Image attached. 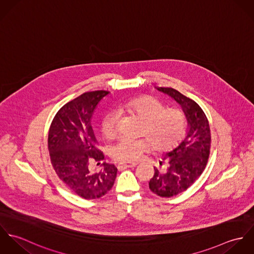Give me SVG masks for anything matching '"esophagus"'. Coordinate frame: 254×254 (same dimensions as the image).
Listing matches in <instances>:
<instances>
[{
  "label": "esophagus",
  "mask_w": 254,
  "mask_h": 254,
  "mask_svg": "<svg viewBox=\"0 0 254 254\" xmlns=\"http://www.w3.org/2000/svg\"><path fill=\"white\" fill-rule=\"evenodd\" d=\"M137 163H119V165L117 166L119 170L125 169V168H132L134 166H136Z\"/></svg>",
  "instance_id": "esophagus-1"
}]
</instances>
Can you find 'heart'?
Listing matches in <instances>:
<instances>
[{
    "label": "heart",
    "mask_w": 254,
    "mask_h": 254,
    "mask_svg": "<svg viewBox=\"0 0 254 254\" xmlns=\"http://www.w3.org/2000/svg\"><path fill=\"white\" fill-rule=\"evenodd\" d=\"M117 110L128 113L143 122L142 135L145 139H122L111 148V156L119 162H133L150 148L163 151L171 148L181 140L185 127V116L178 109H166L159 101L149 98H134L120 103ZM119 114L109 110L102 119V132L108 139L116 135V126Z\"/></svg>",
    "instance_id": "obj_1"
}]
</instances>
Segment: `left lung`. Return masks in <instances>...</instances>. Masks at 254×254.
I'll list each match as a JSON object with an SVG mask.
<instances>
[{
  "mask_svg": "<svg viewBox=\"0 0 254 254\" xmlns=\"http://www.w3.org/2000/svg\"><path fill=\"white\" fill-rule=\"evenodd\" d=\"M155 89L174 100L186 116L188 128L184 140L162 154V169L154 168L148 183L150 190L162 197H170L186 190L204 170L210 151L208 120L200 107L172 88Z\"/></svg>",
  "mask_w": 254,
  "mask_h": 254,
  "instance_id": "left-lung-1",
  "label": "left lung"
}]
</instances>
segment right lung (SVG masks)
<instances>
[{"label": "right lung", "mask_w": 254, "mask_h": 254, "mask_svg": "<svg viewBox=\"0 0 254 254\" xmlns=\"http://www.w3.org/2000/svg\"><path fill=\"white\" fill-rule=\"evenodd\" d=\"M107 91L84 93L64 105L56 114L49 131L48 147L52 165L74 193L85 199L105 195L112 188L117 168L104 162L99 172H92L90 161L105 155L97 148L92 118Z\"/></svg>", "instance_id": "1"}]
</instances>
